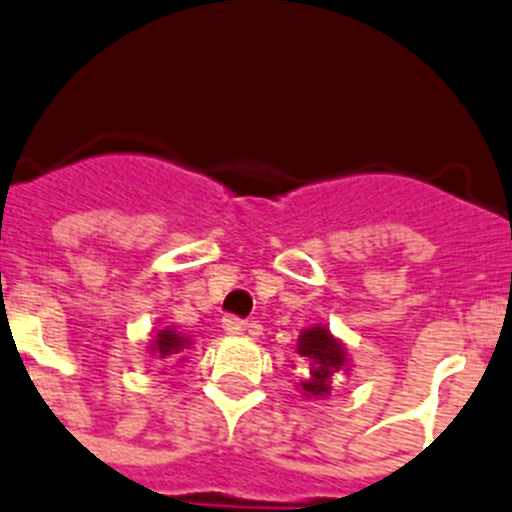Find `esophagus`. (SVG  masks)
Returning <instances> with one entry per match:
<instances>
[{"mask_svg": "<svg viewBox=\"0 0 512 512\" xmlns=\"http://www.w3.org/2000/svg\"><path fill=\"white\" fill-rule=\"evenodd\" d=\"M222 328L224 333H229V336H242V333L247 331V323L242 321V318H237V315H224Z\"/></svg>", "mask_w": 512, "mask_h": 512, "instance_id": "34e87169", "label": "esophagus"}]
</instances>
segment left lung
Wrapping results in <instances>:
<instances>
[{"instance_id":"obj_1","label":"left lung","mask_w":512,"mask_h":512,"mask_svg":"<svg viewBox=\"0 0 512 512\" xmlns=\"http://www.w3.org/2000/svg\"><path fill=\"white\" fill-rule=\"evenodd\" d=\"M298 353L303 356L305 374L300 381V389L305 396L313 399H326L331 396L333 376L348 374V353L346 346L328 331L326 326H310L298 336Z\"/></svg>"}]
</instances>
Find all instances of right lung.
<instances>
[{
	"label": "right lung",
	"instance_id": "right-lung-1",
	"mask_svg": "<svg viewBox=\"0 0 512 512\" xmlns=\"http://www.w3.org/2000/svg\"><path fill=\"white\" fill-rule=\"evenodd\" d=\"M191 346V338L181 336L179 331H174V328H164V331L156 333V338L151 341V353H156L159 358H179L181 353H184V348ZM179 361H184V358H179Z\"/></svg>",
	"mask_w": 512,
	"mask_h": 512
}]
</instances>
